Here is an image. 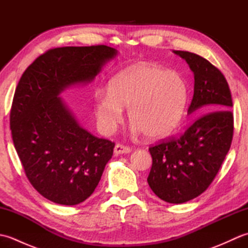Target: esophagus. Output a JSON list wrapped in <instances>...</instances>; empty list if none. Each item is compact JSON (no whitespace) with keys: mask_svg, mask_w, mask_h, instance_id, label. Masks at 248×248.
<instances>
[{"mask_svg":"<svg viewBox=\"0 0 248 248\" xmlns=\"http://www.w3.org/2000/svg\"><path fill=\"white\" fill-rule=\"evenodd\" d=\"M132 151V149L130 148L128 146H124L121 144H117L114 147V154L116 155H125V154H130V152Z\"/></svg>","mask_w":248,"mask_h":248,"instance_id":"1","label":"esophagus"}]
</instances>
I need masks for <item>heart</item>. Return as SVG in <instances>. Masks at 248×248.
I'll return each instance as SVG.
<instances>
[{
  "instance_id": "heart-1",
  "label": "heart",
  "mask_w": 248,
  "mask_h": 248,
  "mask_svg": "<svg viewBox=\"0 0 248 248\" xmlns=\"http://www.w3.org/2000/svg\"><path fill=\"white\" fill-rule=\"evenodd\" d=\"M187 99V84L180 73L143 62L110 78L108 92L96 93L94 115L99 130L109 133L121 119V108H128L134 132L156 140L179 127Z\"/></svg>"
}]
</instances>
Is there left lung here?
Wrapping results in <instances>:
<instances>
[{
    "label": "left lung",
    "instance_id": "left-lung-1",
    "mask_svg": "<svg viewBox=\"0 0 248 248\" xmlns=\"http://www.w3.org/2000/svg\"><path fill=\"white\" fill-rule=\"evenodd\" d=\"M194 73V96L187 114L203 113L180 139L150 147L152 166L147 178L157 197L183 203L203 193L230 149L233 116L230 89L223 73L203 57L173 51Z\"/></svg>",
    "mask_w": 248,
    "mask_h": 248
}]
</instances>
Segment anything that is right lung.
Instances as JSON below:
<instances>
[{"mask_svg": "<svg viewBox=\"0 0 248 248\" xmlns=\"http://www.w3.org/2000/svg\"><path fill=\"white\" fill-rule=\"evenodd\" d=\"M117 54L108 46L52 49L28 67L16 88L15 148L31 186L55 203L76 205L91 196L115 146L82 128L61 93L93 82Z\"/></svg>", "mask_w": 248, "mask_h": 248, "instance_id": "right-lung-1", "label": "right lung"}]
</instances>
